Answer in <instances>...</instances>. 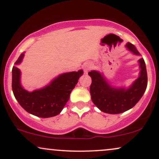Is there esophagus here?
Listing matches in <instances>:
<instances>
[{"label":"esophagus","mask_w":159,"mask_h":159,"mask_svg":"<svg viewBox=\"0 0 159 159\" xmlns=\"http://www.w3.org/2000/svg\"><path fill=\"white\" fill-rule=\"evenodd\" d=\"M92 67H93L92 63H90V62H87V63H84V65L83 66V69H84V70L85 72H88V71L90 70Z\"/></svg>","instance_id":"1"}]
</instances>
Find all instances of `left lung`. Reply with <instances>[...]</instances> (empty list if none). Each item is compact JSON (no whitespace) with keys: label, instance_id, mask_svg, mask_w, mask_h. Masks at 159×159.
Returning a JSON list of instances; mask_svg holds the SVG:
<instances>
[{"label":"left lung","instance_id":"1","mask_svg":"<svg viewBox=\"0 0 159 159\" xmlns=\"http://www.w3.org/2000/svg\"><path fill=\"white\" fill-rule=\"evenodd\" d=\"M125 48L135 55H140L132 43H128ZM138 63L140 69L139 76L128 88L113 87L98 71L93 70L88 72L92 78L90 87L91 99L100 111L107 114H117L132 108L138 102L147 86L145 62L143 58H140Z\"/></svg>","mask_w":159,"mask_h":159}]
</instances>
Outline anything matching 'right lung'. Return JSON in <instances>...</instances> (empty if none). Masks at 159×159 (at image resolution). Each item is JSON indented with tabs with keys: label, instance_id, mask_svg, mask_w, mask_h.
<instances>
[{
	"label": "right lung",
	"instance_id": "1",
	"mask_svg": "<svg viewBox=\"0 0 159 159\" xmlns=\"http://www.w3.org/2000/svg\"><path fill=\"white\" fill-rule=\"evenodd\" d=\"M24 56L25 53L19 56L12 70V88L16 100L27 112L34 116L48 118L59 114L83 75V70L61 74L43 88L28 92L21 84V71L17 67Z\"/></svg>",
	"mask_w": 159,
	"mask_h": 159
}]
</instances>
